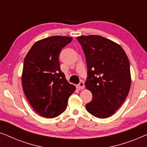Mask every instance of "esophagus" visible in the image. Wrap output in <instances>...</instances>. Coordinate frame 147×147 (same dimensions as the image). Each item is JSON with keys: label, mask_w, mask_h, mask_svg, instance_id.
<instances>
[{"label": "esophagus", "mask_w": 147, "mask_h": 147, "mask_svg": "<svg viewBox=\"0 0 147 147\" xmlns=\"http://www.w3.org/2000/svg\"><path fill=\"white\" fill-rule=\"evenodd\" d=\"M84 86H84V82L83 81H82L80 82V84L78 85V88L79 90H83L84 88Z\"/></svg>", "instance_id": "34e87169"}]
</instances>
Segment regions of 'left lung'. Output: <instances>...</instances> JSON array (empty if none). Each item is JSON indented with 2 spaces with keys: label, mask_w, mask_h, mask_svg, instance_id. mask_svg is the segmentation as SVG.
Returning <instances> with one entry per match:
<instances>
[{
  "label": "left lung",
  "mask_w": 147,
  "mask_h": 147,
  "mask_svg": "<svg viewBox=\"0 0 147 147\" xmlns=\"http://www.w3.org/2000/svg\"><path fill=\"white\" fill-rule=\"evenodd\" d=\"M88 67L86 88L92 100L87 111L97 118L111 116L127 97L131 84L130 62L121 46L100 35L77 37Z\"/></svg>",
  "instance_id": "8db88e82"
}]
</instances>
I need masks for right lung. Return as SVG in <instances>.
<instances>
[{
    "label": "right lung",
    "instance_id": "right-lung-1",
    "mask_svg": "<svg viewBox=\"0 0 147 147\" xmlns=\"http://www.w3.org/2000/svg\"><path fill=\"white\" fill-rule=\"evenodd\" d=\"M72 37L52 36L32 46L24 59L22 84L32 108L45 118L65 111L68 98L76 90L61 71L59 56Z\"/></svg>",
    "mask_w": 147,
    "mask_h": 147
}]
</instances>
